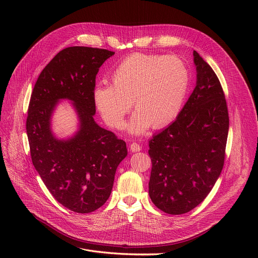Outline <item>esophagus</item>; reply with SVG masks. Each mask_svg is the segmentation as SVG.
<instances>
[{
  "label": "esophagus",
  "instance_id": "esophagus-1",
  "mask_svg": "<svg viewBox=\"0 0 258 258\" xmlns=\"http://www.w3.org/2000/svg\"><path fill=\"white\" fill-rule=\"evenodd\" d=\"M141 145L140 144H138V143H136V142H133V143H131L130 144V151L132 152V153H136V152H140L141 151Z\"/></svg>",
  "mask_w": 258,
  "mask_h": 258
}]
</instances>
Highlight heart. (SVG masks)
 I'll return each mask as SVG.
<instances>
[{
	"instance_id": "1",
	"label": "heart",
	"mask_w": 258,
	"mask_h": 258,
	"mask_svg": "<svg viewBox=\"0 0 258 258\" xmlns=\"http://www.w3.org/2000/svg\"><path fill=\"white\" fill-rule=\"evenodd\" d=\"M112 85L94 89L95 105L113 128L124 126L133 107L130 131L141 134L148 127H164L178 116L189 87L185 63L173 55L134 53L121 60L111 75Z\"/></svg>"
}]
</instances>
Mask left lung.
<instances>
[{
	"label": "left lung",
	"instance_id": "obj_1",
	"mask_svg": "<svg viewBox=\"0 0 258 258\" xmlns=\"http://www.w3.org/2000/svg\"><path fill=\"white\" fill-rule=\"evenodd\" d=\"M197 86L178 118L150 140L148 194L168 214L196 208L222 172L229 131L225 94L212 68L194 51Z\"/></svg>",
	"mask_w": 258,
	"mask_h": 258
}]
</instances>
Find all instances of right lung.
Listing matches in <instances>:
<instances>
[{
	"label": "right lung",
	"mask_w": 258,
	"mask_h": 258,
	"mask_svg": "<svg viewBox=\"0 0 258 258\" xmlns=\"http://www.w3.org/2000/svg\"><path fill=\"white\" fill-rule=\"evenodd\" d=\"M115 52L91 47L59 51L34 85L26 131L32 163L50 194L66 208L90 213L110 198L115 172L127 155L126 143L94 121L95 79ZM59 99H69L81 126L69 141L52 136L49 119Z\"/></svg>",
	"instance_id": "right-lung-1"
}]
</instances>
